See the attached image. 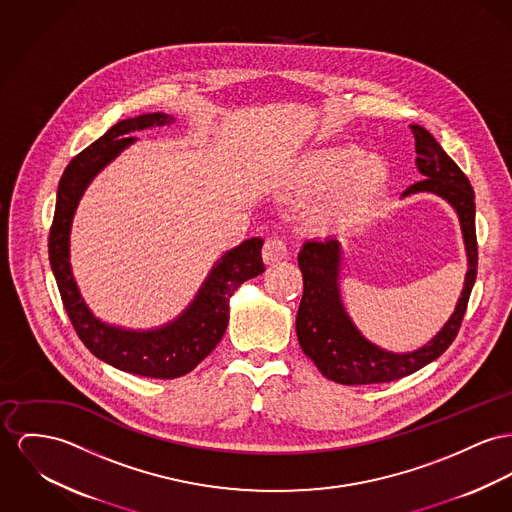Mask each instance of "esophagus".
Masks as SVG:
<instances>
[{
    "mask_svg": "<svg viewBox=\"0 0 512 512\" xmlns=\"http://www.w3.org/2000/svg\"><path fill=\"white\" fill-rule=\"evenodd\" d=\"M262 256H264V262L266 264H275V262H281L285 256H287V244L281 237H272V239L266 240L264 244V250H262Z\"/></svg>",
    "mask_w": 512,
    "mask_h": 512,
    "instance_id": "34e87169",
    "label": "esophagus"
}]
</instances>
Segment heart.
Instances as JSON below:
<instances>
[{"label":"heart","mask_w":512,"mask_h":512,"mask_svg":"<svg viewBox=\"0 0 512 512\" xmlns=\"http://www.w3.org/2000/svg\"><path fill=\"white\" fill-rule=\"evenodd\" d=\"M388 171L378 157L357 145L324 147L307 155L291 172L289 188L297 198L326 196L314 211L326 229H343L365 217L384 192Z\"/></svg>","instance_id":"1"}]
</instances>
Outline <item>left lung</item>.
Segmentation results:
<instances>
[{
  "label": "left lung",
  "mask_w": 512,
  "mask_h": 512,
  "mask_svg": "<svg viewBox=\"0 0 512 512\" xmlns=\"http://www.w3.org/2000/svg\"><path fill=\"white\" fill-rule=\"evenodd\" d=\"M415 137V165L423 180L402 196L431 192L441 196L458 213L468 256V273L462 297L443 330L423 347L409 353H392L367 340L347 316L340 295L341 244L336 239L308 240L299 252L303 272V299L297 312V338L305 355L326 378L357 386L392 382L411 375L439 359L456 338L477 275L476 204L470 180L444 153L439 141L425 128L411 124Z\"/></svg>",
  "instance_id": "8db88e82"
}]
</instances>
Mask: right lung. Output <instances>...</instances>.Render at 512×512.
Here are the masks:
<instances>
[{"mask_svg": "<svg viewBox=\"0 0 512 512\" xmlns=\"http://www.w3.org/2000/svg\"><path fill=\"white\" fill-rule=\"evenodd\" d=\"M163 112L141 114L114 124L101 139L71 159L62 174L48 237L50 266L69 320L85 347L104 363L132 375L178 378L194 371L217 347L229 324V299L246 279L264 272L262 239H248L225 252L213 266L196 299L169 324L136 332L108 326L85 305L69 264V231L75 207L89 182L136 141L130 136L151 126L171 124Z\"/></svg>", "mask_w": 512, "mask_h": 512, "instance_id": "right-lung-1", "label": "right lung"}]
</instances>
